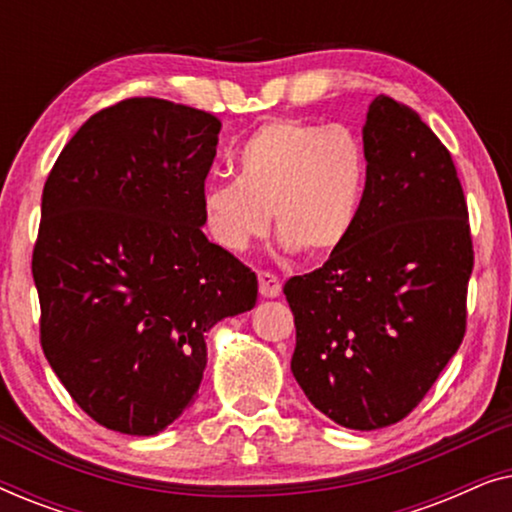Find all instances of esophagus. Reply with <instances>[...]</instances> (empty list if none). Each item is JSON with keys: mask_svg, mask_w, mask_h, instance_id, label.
Segmentation results:
<instances>
[{"mask_svg": "<svg viewBox=\"0 0 512 512\" xmlns=\"http://www.w3.org/2000/svg\"><path fill=\"white\" fill-rule=\"evenodd\" d=\"M258 291H261L263 298H277L282 293V282L272 272L261 270L258 272Z\"/></svg>", "mask_w": 512, "mask_h": 512, "instance_id": "esophagus-1", "label": "esophagus"}]
</instances>
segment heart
<instances>
[{
	"instance_id": "heart-1",
	"label": "heart",
	"mask_w": 512,
	"mask_h": 512,
	"mask_svg": "<svg viewBox=\"0 0 512 512\" xmlns=\"http://www.w3.org/2000/svg\"><path fill=\"white\" fill-rule=\"evenodd\" d=\"M237 179L200 191L202 228L216 247L242 254L275 216L284 251L326 258L354 235L368 188L366 146L349 128L275 118L235 153Z\"/></svg>"
}]
</instances>
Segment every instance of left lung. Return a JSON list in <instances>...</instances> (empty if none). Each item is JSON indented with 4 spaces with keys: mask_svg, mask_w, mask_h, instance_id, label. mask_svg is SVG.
Returning <instances> with one entry per match:
<instances>
[{
    "mask_svg": "<svg viewBox=\"0 0 512 512\" xmlns=\"http://www.w3.org/2000/svg\"><path fill=\"white\" fill-rule=\"evenodd\" d=\"M363 146L370 174L354 235L284 296L300 389L335 424L375 431L408 417L457 354L473 242L457 167L417 111L375 97Z\"/></svg>",
    "mask_w": 512,
    "mask_h": 512,
    "instance_id": "1",
    "label": "left lung"
}]
</instances>
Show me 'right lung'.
Listing matches in <instances>:
<instances>
[{
    "instance_id": "right-lung-1",
    "label": "right lung",
    "mask_w": 512,
    "mask_h": 512,
    "mask_svg": "<svg viewBox=\"0 0 512 512\" xmlns=\"http://www.w3.org/2000/svg\"><path fill=\"white\" fill-rule=\"evenodd\" d=\"M221 121L158 97L97 111L41 195L32 277L41 347L97 424L156 436L195 401L216 321L258 279L202 233L200 191Z\"/></svg>"
}]
</instances>
